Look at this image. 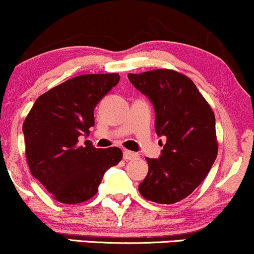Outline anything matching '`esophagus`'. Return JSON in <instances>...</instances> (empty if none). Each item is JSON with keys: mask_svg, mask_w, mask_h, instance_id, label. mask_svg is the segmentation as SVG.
<instances>
[{"mask_svg": "<svg viewBox=\"0 0 254 254\" xmlns=\"http://www.w3.org/2000/svg\"><path fill=\"white\" fill-rule=\"evenodd\" d=\"M123 156H124V160H135L138 157V154L133 153V151H130V150H124L123 153Z\"/></svg>", "mask_w": 254, "mask_h": 254, "instance_id": "obj_1", "label": "esophagus"}]
</instances>
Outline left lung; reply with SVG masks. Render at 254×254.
Listing matches in <instances>:
<instances>
[{
	"mask_svg": "<svg viewBox=\"0 0 254 254\" xmlns=\"http://www.w3.org/2000/svg\"><path fill=\"white\" fill-rule=\"evenodd\" d=\"M155 109V129L166 137L159 159L147 157L148 174L138 191L145 199L174 204L193 192L217 156L215 115L186 75L156 69L127 75Z\"/></svg>",
	"mask_w": 254,
	"mask_h": 254,
	"instance_id": "left-lung-1",
	"label": "left lung"
}]
</instances>
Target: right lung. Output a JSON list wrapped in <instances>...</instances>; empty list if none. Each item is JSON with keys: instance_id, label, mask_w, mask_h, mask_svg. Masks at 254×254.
I'll return each mask as SVG.
<instances>
[{"instance_id": "1", "label": "right lung", "mask_w": 254, "mask_h": 254, "mask_svg": "<svg viewBox=\"0 0 254 254\" xmlns=\"http://www.w3.org/2000/svg\"><path fill=\"white\" fill-rule=\"evenodd\" d=\"M119 78L118 74H87L66 80L40 95L25 119L28 167L58 202L90 199L105 172L123 157L117 147L78 145V137L89 135L94 125L95 106Z\"/></svg>"}]
</instances>
